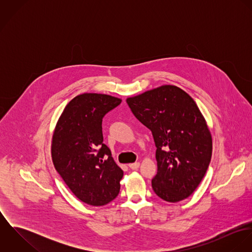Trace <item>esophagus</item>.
Returning a JSON list of instances; mask_svg holds the SVG:
<instances>
[{"mask_svg":"<svg viewBox=\"0 0 252 252\" xmlns=\"http://www.w3.org/2000/svg\"><path fill=\"white\" fill-rule=\"evenodd\" d=\"M128 166H129V168L132 169V170H137V169L140 167V163H139V162H135V163L129 164Z\"/></svg>","mask_w":252,"mask_h":252,"instance_id":"1","label":"esophagus"}]
</instances>
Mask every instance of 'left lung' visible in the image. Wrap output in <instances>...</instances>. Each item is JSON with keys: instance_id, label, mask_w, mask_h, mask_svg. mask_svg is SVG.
I'll use <instances>...</instances> for the list:
<instances>
[{"instance_id": "8db88e82", "label": "left lung", "mask_w": 252, "mask_h": 252, "mask_svg": "<svg viewBox=\"0 0 252 252\" xmlns=\"http://www.w3.org/2000/svg\"><path fill=\"white\" fill-rule=\"evenodd\" d=\"M127 104L153 136V191L170 203L189 197L205 177L213 151L211 133L195 101L177 86L163 85L128 98Z\"/></svg>"}]
</instances>
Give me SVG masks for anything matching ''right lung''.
I'll return each mask as SVG.
<instances>
[{
  "instance_id": "obj_1",
  "label": "right lung",
  "mask_w": 252,
  "mask_h": 252,
  "mask_svg": "<svg viewBox=\"0 0 252 252\" xmlns=\"http://www.w3.org/2000/svg\"><path fill=\"white\" fill-rule=\"evenodd\" d=\"M121 100L84 93L64 108L52 139V161L61 178L83 203L104 206L119 193L123 171L103 143L102 122Z\"/></svg>"
}]
</instances>
